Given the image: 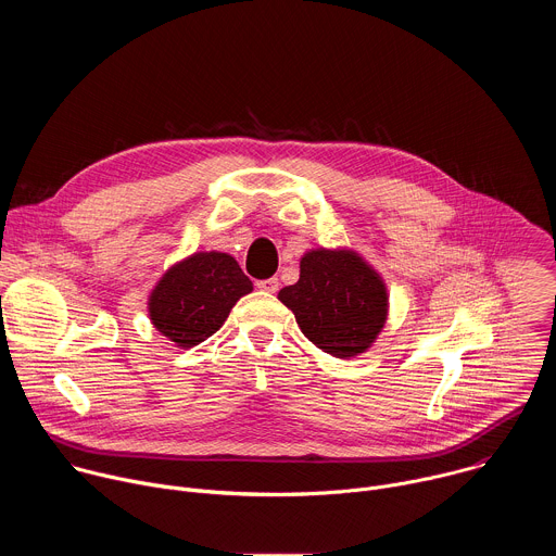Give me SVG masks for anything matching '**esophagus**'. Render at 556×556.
Returning <instances> with one entry per match:
<instances>
[{
	"mask_svg": "<svg viewBox=\"0 0 556 556\" xmlns=\"http://www.w3.org/2000/svg\"><path fill=\"white\" fill-rule=\"evenodd\" d=\"M257 288L264 290V292H277V290H279V281H277L275 277H270V279H260V281H257Z\"/></svg>",
	"mask_w": 556,
	"mask_h": 556,
	"instance_id": "obj_1",
	"label": "esophagus"
}]
</instances>
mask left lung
<instances>
[{
	"mask_svg": "<svg viewBox=\"0 0 556 556\" xmlns=\"http://www.w3.org/2000/svg\"><path fill=\"white\" fill-rule=\"evenodd\" d=\"M299 281L279 290L301 332L319 350L350 358L367 352L387 321V288L354 251L316 249L301 257Z\"/></svg>",
	"mask_w": 556,
	"mask_h": 556,
	"instance_id": "1",
	"label": "left lung"
}]
</instances>
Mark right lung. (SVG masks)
Wrapping results in <instances>:
<instances>
[{
  "label": "right lung",
  "instance_id": "1",
  "mask_svg": "<svg viewBox=\"0 0 556 556\" xmlns=\"http://www.w3.org/2000/svg\"><path fill=\"white\" fill-rule=\"evenodd\" d=\"M253 281L226 253H193L172 266L149 294L153 328L189 350L215 334Z\"/></svg>",
  "mask_w": 556,
  "mask_h": 556
}]
</instances>
